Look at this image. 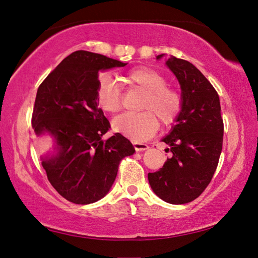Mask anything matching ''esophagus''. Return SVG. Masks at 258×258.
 Segmentation results:
<instances>
[{
  "label": "esophagus",
  "mask_w": 258,
  "mask_h": 258,
  "mask_svg": "<svg viewBox=\"0 0 258 258\" xmlns=\"http://www.w3.org/2000/svg\"><path fill=\"white\" fill-rule=\"evenodd\" d=\"M133 146L138 152H142V151H145V150L149 149V145L144 144V143H141V142H133Z\"/></svg>",
  "instance_id": "obj_1"
}]
</instances>
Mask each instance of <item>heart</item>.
I'll use <instances>...</instances> for the list:
<instances>
[{
    "mask_svg": "<svg viewBox=\"0 0 258 258\" xmlns=\"http://www.w3.org/2000/svg\"><path fill=\"white\" fill-rule=\"evenodd\" d=\"M123 81L130 87L144 92L140 105L143 112L125 113L114 118L112 127L115 132L133 141H144L156 133L160 127L158 119L166 127L176 122L183 108V98L176 89L167 85L165 75L152 68L140 67L131 70ZM95 102L104 113L118 112L122 106L120 87L114 81H102L96 89Z\"/></svg>",
    "mask_w": 258,
    "mask_h": 258,
    "instance_id": "b5f03b06",
    "label": "heart"
}]
</instances>
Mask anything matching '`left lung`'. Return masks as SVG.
<instances>
[{
	"mask_svg": "<svg viewBox=\"0 0 258 258\" xmlns=\"http://www.w3.org/2000/svg\"><path fill=\"white\" fill-rule=\"evenodd\" d=\"M162 57L163 54L156 56ZM166 65L179 82L183 108L162 140L171 146L172 157L160 171L149 173V182L163 201L185 204L197 199L211 183L222 153L224 124L220 97L201 71L175 56Z\"/></svg>",
	"mask_w": 258,
	"mask_h": 258,
	"instance_id": "obj_1",
	"label": "left lung"
}]
</instances>
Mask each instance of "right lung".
I'll return each instance as SVG.
<instances>
[{"mask_svg": "<svg viewBox=\"0 0 258 258\" xmlns=\"http://www.w3.org/2000/svg\"><path fill=\"white\" fill-rule=\"evenodd\" d=\"M125 65L102 54L76 51L37 89L32 127L37 136L50 134L55 141V153L42 157V166L57 193L74 204L105 196L119 162L135 152L119 133L102 140L111 125L95 102L98 72Z\"/></svg>", "mask_w": 258, "mask_h": 258, "instance_id": "1", "label": "right lung"}]
</instances>
